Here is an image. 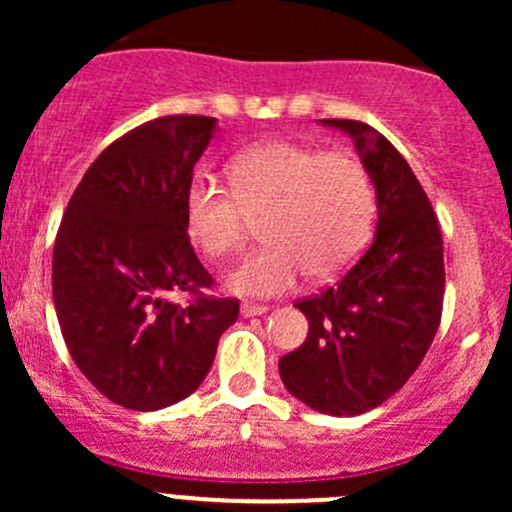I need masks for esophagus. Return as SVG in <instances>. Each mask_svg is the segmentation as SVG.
<instances>
[{"label": "esophagus", "instance_id": "obj_1", "mask_svg": "<svg viewBox=\"0 0 512 512\" xmlns=\"http://www.w3.org/2000/svg\"><path fill=\"white\" fill-rule=\"evenodd\" d=\"M267 312H270V307H267V304L242 302V307H240L242 317H260V314H267Z\"/></svg>", "mask_w": 512, "mask_h": 512}]
</instances>
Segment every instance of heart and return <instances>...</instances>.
I'll return each mask as SVG.
<instances>
[{
	"instance_id": "b5f03b06",
	"label": "heart",
	"mask_w": 512,
	"mask_h": 512,
	"mask_svg": "<svg viewBox=\"0 0 512 512\" xmlns=\"http://www.w3.org/2000/svg\"><path fill=\"white\" fill-rule=\"evenodd\" d=\"M232 190L195 178L185 195L188 235L205 255L245 245L250 218H262L265 245L230 275L227 289L275 297L312 275L327 280L359 257L374 227L376 198L364 165L347 153H322L272 141L245 148L227 165Z\"/></svg>"
}]
</instances>
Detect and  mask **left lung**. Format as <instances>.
I'll list each match as a JSON object with an SVG mask.
<instances>
[{"instance_id": "1", "label": "left lung", "mask_w": 512, "mask_h": 512, "mask_svg": "<svg viewBox=\"0 0 512 512\" xmlns=\"http://www.w3.org/2000/svg\"><path fill=\"white\" fill-rule=\"evenodd\" d=\"M354 141L376 193L369 250L334 287L294 307L309 332L280 359L294 399L329 416H359L384 404L414 374L436 337L443 307L441 227L406 158L379 131L324 118Z\"/></svg>"}]
</instances>
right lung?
Instances as JSON below:
<instances>
[{"label":"right lung","instance_id":"add662e5","mask_svg":"<svg viewBox=\"0 0 512 512\" xmlns=\"http://www.w3.org/2000/svg\"><path fill=\"white\" fill-rule=\"evenodd\" d=\"M218 118L163 116L98 156L66 205L51 289L61 334L86 379L113 404L158 411L193 394L213 366L237 299L213 285L185 223L193 168ZM190 291V305L167 299Z\"/></svg>","mask_w":512,"mask_h":512}]
</instances>
